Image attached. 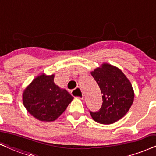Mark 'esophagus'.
I'll list each match as a JSON object with an SVG mask.
<instances>
[{
    "instance_id": "obj_1",
    "label": "esophagus",
    "mask_w": 156,
    "mask_h": 156,
    "mask_svg": "<svg viewBox=\"0 0 156 156\" xmlns=\"http://www.w3.org/2000/svg\"><path fill=\"white\" fill-rule=\"evenodd\" d=\"M71 94L75 97L80 98V99L83 98V94L82 90L80 88H76L74 90H73L71 91Z\"/></svg>"
}]
</instances>
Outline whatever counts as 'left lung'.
Instances as JSON below:
<instances>
[{
  "mask_svg": "<svg viewBox=\"0 0 156 156\" xmlns=\"http://www.w3.org/2000/svg\"><path fill=\"white\" fill-rule=\"evenodd\" d=\"M101 89L103 103L98 112H90L94 121L110 125L125 117L133 103L135 93L130 81L117 67L104 62L90 72Z\"/></svg>",
  "mask_w": 156,
  "mask_h": 156,
  "instance_id": "obj_1",
  "label": "left lung"
}]
</instances>
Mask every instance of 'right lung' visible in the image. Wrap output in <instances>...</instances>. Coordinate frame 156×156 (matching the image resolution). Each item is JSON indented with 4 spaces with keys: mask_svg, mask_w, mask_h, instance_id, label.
Returning <instances> with one entry per match:
<instances>
[{
    "mask_svg": "<svg viewBox=\"0 0 156 156\" xmlns=\"http://www.w3.org/2000/svg\"><path fill=\"white\" fill-rule=\"evenodd\" d=\"M54 78L55 74L42 73L33 79L22 94L26 109L40 121L56 120L73 99L66 89L55 83Z\"/></svg>",
    "mask_w": 156,
    "mask_h": 156,
    "instance_id": "obj_1",
    "label": "right lung"
}]
</instances>
